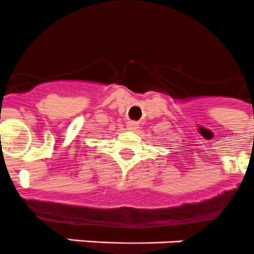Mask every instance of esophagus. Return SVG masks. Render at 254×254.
Returning <instances> with one entry per match:
<instances>
[{
    "label": "esophagus",
    "mask_w": 254,
    "mask_h": 254,
    "mask_svg": "<svg viewBox=\"0 0 254 254\" xmlns=\"http://www.w3.org/2000/svg\"><path fill=\"white\" fill-rule=\"evenodd\" d=\"M127 129H129V131H132V132H135V131H137V129H139V123L137 122H128L127 123Z\"/></svg>",
    "instance_id": "esophagus-1"
}]
</instances>
